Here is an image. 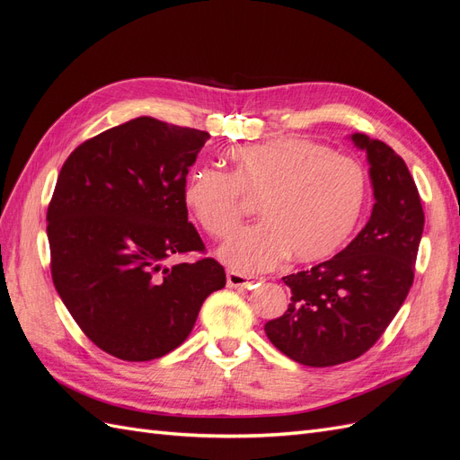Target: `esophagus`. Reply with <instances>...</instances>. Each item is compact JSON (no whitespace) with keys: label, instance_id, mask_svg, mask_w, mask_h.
<instances>
[{"label":"esophagus","instance_id":"esophagus-1","mask_svg":"<svg viewBox=\"0 0 460 460\" xmlns=\"http://www.w3.org/2000/svg\"><path fill=\"white\" fill-rule=\"evenodd\" d=\"M257 280H261L259 276H249V274H243V272H238V270H228L226 272V282L230 288H252Z\"/></svg>","mask_w":460,"mask_h":460}]
</instances>
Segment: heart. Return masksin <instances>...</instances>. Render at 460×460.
Returning a JSON list of instances; mask_svg holds the SVG:
<instances>
[{"label": "heart", "instance_id": "heart-1", "mask_svg": "<svg viewBox=\"0 0 460 460\" xmlns=\"http://www.w3.org/2000/svg\"><path fill=\"white\" fill-rule=\"evenodd\" d=\"M230 171L193 169L184 205L215 240L240 226L247 199L262 220L240 230L220 257L240 272L272 269L289 253L297 261L333 255L351 238L368 201V174L357 159L326 144L288 136L228 151Z\"/></svg>", "mask_w": 460, "mask_h": 460}]
</instances>
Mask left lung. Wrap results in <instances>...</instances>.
<instances>
[{"instance_id": "8db88e82", "label": "left lung", "mask_w": 460, "mask_h": 460, "mask_svg": "<svg viewBox=\"0 0 460 460\" xmlns=\"http://www.w3.org/2000/svg\"><path fill=\"white\" fill-rule=\"evenodd\" d=\"M351 137L370 163L376 203L367 226L338 255L286 276L291 303L264 324L276 349L314 368L349 363L380 340L409 296L424 230L405 161L380 140Z\"/></svg>"}]
</instances>
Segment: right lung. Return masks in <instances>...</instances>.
I'll list each match as a JSON object with an SVG mask.
<instances>
[{
	"instance_id": "right-lung-1",
	"label": "right lung",
	"mask_w": 460,
	"mask_h": 460,
	"mask_svg": "<svg viewBox=\"0 0 460 460\" xmlns=\"http://www.w3.org/2000/svg\"><path fill=\"white\" fill-rule=\"evenodd\" d=\"M203 130L137 117L80 144L48 207L53 286L86 338L142 363L182 345L203 301L226 286L188 220L182 190Z\"/></svg>"
}]
</instances>
